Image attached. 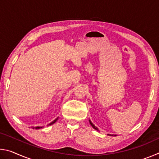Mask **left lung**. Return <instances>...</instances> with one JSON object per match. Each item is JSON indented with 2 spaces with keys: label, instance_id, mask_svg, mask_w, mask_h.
Listing matches in <instances>:
<instances>
[{
  "label": "left lung",
  "instance_id": "8db88e82",
  "mask_svg": "<svg viewBox=\"0 0 159 159\" xmlns=\"http://www.w3.org/2000/svg\"><path fill=\"white\" fill-rule=\"evenodd\" d=\"M89 121H90V125H92V127H93V128L94 129H95V130H98V128H97V127H95V125H94V124H93V123L92 122H91L90 120H89ZM108 135H111H111H112V136H116V135H114V134H108Z\"/></svg>",
  "mask_w": 159,
  "mask_h": 159
}]
</instances>
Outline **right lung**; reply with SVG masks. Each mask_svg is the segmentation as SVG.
Listing matches in <instances>:
<instances>
[{
	"label": "right lung",
	"instance_id": "add662e5",
	"mask_svg": "<svg viewBox=\"0 0 159 159\" xmlns=\"http://www.w3.org/2000/svg\"><path fill=\"white\" fill-rule=\"evenodd\" d=\"M57 119H58V118H56L55 120H54L52 122H51V123H50V124H48V125H52L53 123H55L56 121H57ZM31 128H33V129H34V128H36V129H40V128H42L43 127H40V126H37V127H31Z\"/></svg>",
	"mask_w": 159,
	"mask_h": 159
}]
</instances>
